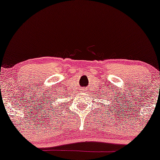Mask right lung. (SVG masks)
Here are the masks:
<instances>
[{"mask_svg": "<svg viewBox=\"0 0 160 160\" xmlns=\"http://www.w3.org/2000/svg\"><path fill=\"white\" fill-rule=\"evenodd\" d=\"M56 100H57V98H56Z\"/></svg>", "mask_w": 160, "mask_h": 160, "instance_id": "right-lung-1", "label": "right lung"}]
</instances>
